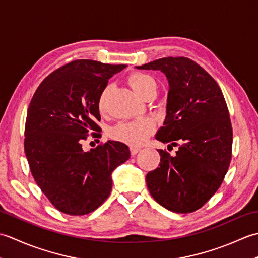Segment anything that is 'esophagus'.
I'll return each mask as SVG.
<instances>
[{"label":"esophagus","instance_id":"esophagus-1","mask_svg":"<svg viewBox=\"0 0 258 258\" xmlns=\"http://www.w3.org/2000/svg\"><path fill=\"white\" fill-rule=\"evenodd\" d=\"M130 152H131V155L134 156V155H136L140 152V149H139V147H136V146H131L130 147Z\"/></svg>","mask_w":258,"mask_h":258}]
</instances>
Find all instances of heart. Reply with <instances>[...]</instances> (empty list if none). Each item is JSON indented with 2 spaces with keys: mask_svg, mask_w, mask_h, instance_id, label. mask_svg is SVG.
Returning <instances> with one entry per match:
<instances>
[{
  "mask_svg": "<svg viewBox=\"0 0 258 258\" xmlns=\"http://www.w3.org/2000/svg\"><path fill=\"white\" fill-rule=\"evenodd\" d=\"M127 83L131 86V89L142 97L144 96L147 91H150L151 89H156L155 80L151 75L141 72L131 73L127 76ZM105 94L106 90L102 93L100 100H98V108H100V111H104V97H105ZM153 128H154V125H153L151 120L139 119L133 120V122H125L115 125L109 131V135H111L112 139L118 142L135 146L144 143L147 136L152 133Z\"/></svg>",
  "mask_w": 258,
  "mask_h": 258,
  "instance_id": "b5f03b06",
  "label": "heart"
}]
</instances>
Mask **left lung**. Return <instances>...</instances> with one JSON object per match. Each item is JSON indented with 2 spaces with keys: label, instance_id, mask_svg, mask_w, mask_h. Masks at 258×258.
<instances>
[{
  "label": "left lung",
  "instance_id": "8db88e82",
  "mask_svg": "<svg viewBox=\"0 0 258 258\" xmlns=\"http://www.w3.org/2000/svg\"><path fill=\"white\" fill-rule=\"evenodd\" d=\"M140 70H160L169 83L167 116L156 140L179 146L146 175L158 204L175 213L200 210L220 188L232 160L233 128L220 86L201 65L184 56L163 57Z\"/></svg>",
  "mask_w": 258,
  "mask_h": 258
}]
</instances>
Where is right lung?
Instances as JSON below:
<instances>
[{"instance_id": "right-lung-1", "label": "right lung", "mask_w": 258, "mask_h": 258, "mask_svg": "<svg viewBox=\"0 0 258 258\" xmlns=\"http://www.w3.org/2000/svg\"><path fill=\"white\" fill-rule=\"evenodd\" d=\"M126 65L75 59L43 80L27 109L24 151L32 176L59 212L81 216L95 211L112 189L111 174L130 158L115 141L84 152L101 120L98 100L108 79Z\"/></svg>"}]
</instances>
